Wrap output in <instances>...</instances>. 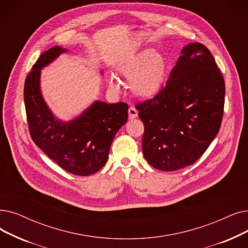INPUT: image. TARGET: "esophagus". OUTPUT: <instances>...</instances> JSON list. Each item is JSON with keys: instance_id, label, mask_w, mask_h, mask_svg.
Masks as SVG:
<instances>
[{"instance_id": "34e87169", "label": "esophagus", "mask_w": 248, "mask_h": 248, "mask_svg": "<svg viewBox=\"0 0 248 248\" xmlns=\"http://www.w3.org/2000/svg\"><path fill=\"white\" fill-rule=\"evenodd\" d=\"M137 116H138V110L134 106H131L130 108H128V118H130V120H134V118H136Z\"/></svg>"}]
</instances>
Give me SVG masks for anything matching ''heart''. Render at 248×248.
I'll return each mask as SVG.
<instances>
[{"label": "heart", "mask_w": 248, "mask_h": 248, "mask_svg": "<svg viewBox=\"0 0 248 248\" xmlns=\"http://www.w3.org/2000/svg\"><path fill=\"white\" fill-rule=\"evenodd\" d=\"M167 62L163 55L153 48H146L128 59L121 68V74L130 82L132 92L142 98L154 96L164 84ZM109 87L118 89V83L109 77Z\"/></svg>", "instance_id": "b5f03b06"}]
</instances>
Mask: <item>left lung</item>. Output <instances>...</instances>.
<instances>
[{
	"label": "left lung",
	"instance_id": "8db88e82",
	"mask_svg": "<svg viewBox=\"0 0 248 248\" xmlns=\"http://www.w3.org/2000/svg\"><path fill=\"white\" fill-rule=\"evenodd\" d=\"M224 101L225 82L211 51L200 42L188 44L164 87L136 105L148 163L163 171L195 163L220 130Z\"/></svg>",
	"mask_w": 248,
	"mask_h": 248
}]
</instances>
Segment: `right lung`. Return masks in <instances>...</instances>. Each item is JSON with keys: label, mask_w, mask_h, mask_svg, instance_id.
Segmentation results:
<instances>
[{"label": "right lung", "mask_w": 248, "mask_h": 248, "mask_svg": "<svg viewBox=\"0 0 248 248\" xmlns=\"http://www.w3.org/2000/svg\"><path fill=\"white\" fill-rule=\"evenodd\" d=\"M66 51L53 46L32 67L24 84L27 122L32 140L48 158L70 173L87 176L107 162L113 138L127 121L128 106L124 102L95 101L71 122L58 120L41 95L40 73Z\"/></svg>", "instance_id": "add662e5"}]
</instances>
